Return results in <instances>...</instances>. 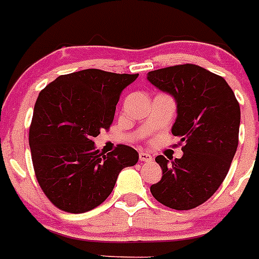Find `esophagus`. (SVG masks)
Here are the masks:
<instances>
[{
  "label": "esophagus",
  "mask_w": 259,
  "mask_h": 259,
  "mask_svg": "<svg viewBox=\"0 0 259 259\" xmlns=\"http://www.w3.org/2000/svg\"><path fill=\"white\" fill-rule=\"evenodd\" d=\"M139 158H140V161H143V162H152L153 161V155H150L149 153H145V152H140Z\"/></svg>",
  "instance_id": "obj_1"
}]
</instances>
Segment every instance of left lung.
I'll return each mask as SVG.
<instances>
[{
  "label": "left lung",
  "mask_w": 259,
  "mask_h": 259,
  "mask_svg": "<svg viewBox=\"0 0 259 259\" xmlns=\"http://www.w3.org/2000/svg\"><path fill=\"white\" fill-rule=\"evenodd\" d=\"M146 79L175 100L178 115L171 132L184 143L182 158H155L162 179L150 192L171 209L200 206L221 187L236 153L239 102L223 77L200 66L159 68L148 72Z\"/></svg>",
  "instance_id": "8db88e82"
}]
</instances>
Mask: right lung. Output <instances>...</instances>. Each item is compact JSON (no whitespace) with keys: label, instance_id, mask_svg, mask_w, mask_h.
I'll list each match as a JSON object with an SVG mask.
<instances>
[{"label":"right lung","instance_id":"add662e5","mask_svg":"<svg viewBox=\"0 0 259 259\" xmlns=\"http://www.w3.org/2000/svg\"><path fill=\"white\" fill-rule=\"evenodd\" d=\"M137 76L88 68L61 75L38 95L29 127L32 163L58 209H95L113 192L119 172L139 161L131 146L102 154L93 141L113 123L119 96Z\"/></svg>","mask_w":259,"mask_h":259}]
</instances>
